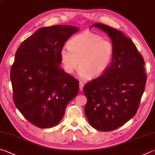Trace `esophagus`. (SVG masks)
<instances>
[{"mask_svg":"<svg viewBox=\"0 0 155 155\" xmlns=\"http://www.w3.org/2000/svg\"><path fill=\"white\" fill-rule=\"evenodd\" d=\"M83 86H84L83 82H82V81H80V82H79V89H80V91H83Z\"/></svg>","mask_w":155,"mask_h":155,"instance_id":"obj_1","label":"esophagus"}]
</instances>
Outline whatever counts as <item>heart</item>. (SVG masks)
Wrapping results in <instances>:
<instances>
[{
	"instance_id": "b5f03b06",
	"label": "heart",
	"mask_w": 155,
	"mask_h": 155,
	"mask_svg": "<svg viewBox=\"0 0 155 155\" xmlns=\"http://www.w3.org/2000/svg\"><path fill=\"white\" fill-rule=\"evenodd\" d=\"M114 52V45L110 41L85 31L70 39L68 47L61 49L60 58L67 73L72 74L78 64L81 77L88 76L95 78L102 76L110 66Z\"/></svg>"
}]
</instances>
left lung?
<instances>
[{"label": "left lung", "instance_id": "8db88e82", "mask_svg": "<svg viewBox=\"0 0 155 155\" xmlns=\"http://www.w3.org/2000/svg\"><path fill=\"white\" fill-rule=\"evenodd\" d=\"M106 32L114 47L110 66L83 87L85 113L89 124L101 131L117 129L136 114L146 83L144 60L130 38L120 31L94 24Z\"/></svg>", "mask_w": 155, "mask_h": 155}]
</instances>
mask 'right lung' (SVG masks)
I'll use <instances>...</instances> for the list:
<instances>
[{
  "label": "right lung",
  "instance_id": "obj_1",
  "mask_svg": "<svg viewBox=\"0 0 155 155\" xmlns=\"http://www.w3.org/2000/svg\"><path fill=\"white\" fill-rule=\"evenodd\" d=\"M79 30L55 25L38 29L22 42L11 69L13 101L33 125H58L68 104L79 92V82L60 66V52L67 40Z\"/></svg>",
  "mask_w": 155,
  "mask_h": 155
}]
</instances>
